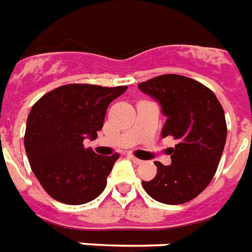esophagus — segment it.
Instances as JSON below:
<instances>
[{
  "mask_svg": "<svg viewBox=\"0 0 252 252\" xmlns=\"http://www.w3.org/2000/svg\"><path fill=\"white\" fill-rule=\"evenodd\" d=\"M128 159L132 160V161H133V163H135V164H141V163H143V161H141L140 159H137V158H135L133 155H128Z\"/></svg>",
  "mask_w": 252,
  "mask_h": 252,
  "instance_id": "obj_1",
  "label": "esophagus"
}]
</instances>
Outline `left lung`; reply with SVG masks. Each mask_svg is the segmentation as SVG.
Segmentation results:
<instances>
[{
	"instance_id": "8db88e82",
	"label": "left lung",
	"mask_w": 252,
	"mask_h": 252,
	"mask_svg": "<svg viewBox=\"0 0 252 252\" xmlns=\"http://www.w3.org/2000/svg\"><path fill=\"white\" fill-rule=\"evenodd\" d=\"M141 92L159 102L167 117L161 137L173 136L171 164L155 161L158 173L143 182L147 193L164 204L192 200L214 178L227 139L224 111L212 91L179 74H163L139 84Z\"/></svg>"
}]
</instances>
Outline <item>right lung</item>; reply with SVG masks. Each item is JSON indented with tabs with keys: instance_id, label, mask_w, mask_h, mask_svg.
Returning a JSON list of instances; mask_svg holds the SVG:
<instances>
[{
	"instance_id": "1",
	"label": "right lung",
	"mask_w": 252,
	"mask_h": 252,
	"mask_svg": "<svg viewBox=\"0 0 252 252\" xmlns=\"http://www.w3.org/2000/svg\"><path fill=\"white\" fill-rule=\"evenodd\" d=\"M126 87L69 84L44 94L32 107L25 151L32 171L50 196L65 204H84L100 195L119 155L98 156L84 148L102 128L108 105Z\"/></svg>"
}]
</instances>
